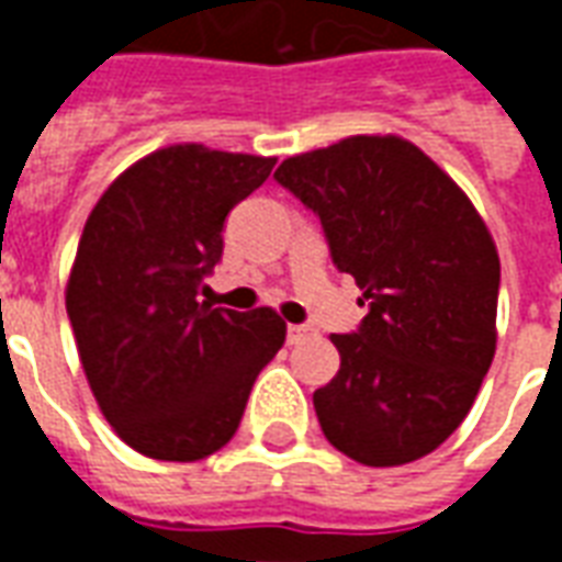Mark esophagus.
Instances as JSON below:
<instances>
[{"label":"esophagus","mask_w":562,"mask_h":562,"mask_svg":"<svg viewBox=\"0 0 562 562\" xmlns=\"http://www.w3.org/2000/svg\"><path fill=\"white\" fill-rule=\"evenodd\" d=\"M285 334H289V342H301V340H306V337H310V334H313V328H306V325H289V330H285Z\"/></svg>","instance_id":"1"}]
</instances>
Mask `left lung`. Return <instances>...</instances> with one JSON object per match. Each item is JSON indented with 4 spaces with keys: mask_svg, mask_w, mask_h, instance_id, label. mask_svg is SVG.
<instances>
[{
    "mask_svg": "<svg viewBox=\"0 0 562 562\" xmlns=\"http://www.w3.org/2000/svg\"><path fill=\"white\" fill-rule=\"evenodd\" d=\"M277 183L316 213L367 316L330 334L340 370L313 394L322 434L364 467L430 454L475 403L496 352L499 256L467 192L397 135L301 153Z\"/></svg>",
    "mask_w": 562,
    "mask_h": 562,
    "instance_id": "left-lung-1",
    "label": "left lung"
}]
</instances>
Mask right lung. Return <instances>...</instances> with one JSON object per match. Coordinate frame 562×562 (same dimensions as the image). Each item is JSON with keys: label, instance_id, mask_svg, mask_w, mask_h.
<instances>
[{"label": "right lung", "instance_id": "right-lung-1", "mask_svg": "<svg viewBox=\"0 0 562 562\" xmlns=\"http://www.w3.org/2000/svg\"><path fill=\"white\" fill-rule=\"evenodd\" d=\"M273 165L204 144L156 149L104 189L83 225L66 285L80 364L116 436L147 458L220 451L285 342L270 306L198 301L222 258L225 216Z\"/></svg>", "mask_w": 562, "mask_h": 562}]
</instances>
